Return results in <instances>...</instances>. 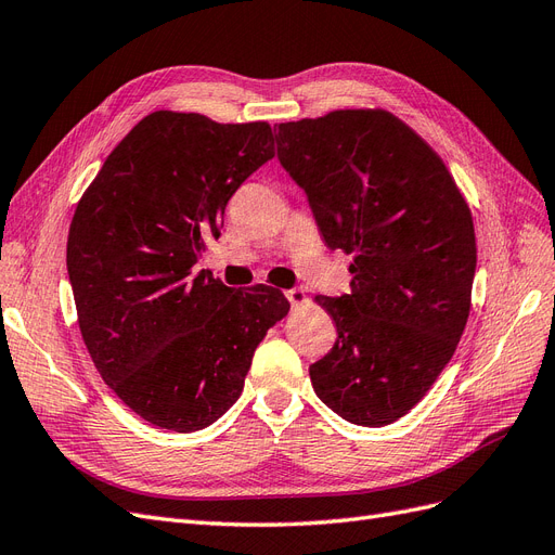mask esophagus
Masks as SVG:
<instances>
[{
  "instance_id": "34e87169",
  "label": "esophagus",
  "mask_w": 555,
  "mask_h": 555,
  "mask_svg": "<svg viewBox=\"0 0 555 555\" xmlns=\"http://www.w3.org/2000/svg\"><path fill=\"white\" fill-rule=\"evenodd\" d=\"M284 296L289 298V304H292L294 308H298V306H304V304H306V292L300 289V287H294V289H289V292H284Z\"/></svg>"
}]
</instances>
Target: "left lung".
<instances>
[{"label": "left lung", "mask_w": 555, "mask_h": 555, "mask_svg": "<svg viewBox=\"0 0 555 555\" xmlns=\"http://www.w3.org/2000/svg\"><path fill=\"white\" fill-rule=\"evenodd\" d=\"M275 141L324 243L354 255L351 294L314 298L338 338L310 365L312 389L349 424H393L428 393L467 324L473 215L440 155L389 111L282 122Z\"/></svg>", "instance_id": "8db88e82"}]
</instances>
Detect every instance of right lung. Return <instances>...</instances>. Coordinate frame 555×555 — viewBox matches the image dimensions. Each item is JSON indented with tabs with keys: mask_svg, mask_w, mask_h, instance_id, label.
Wrapping results in <instances>:
<instances>
[{
	"mask_svg": "<svg viewBox=\"0 0 555 555\" xmlns=\"http://www.w3.org/2000/svg\"><path fill=\"white\" fill-rule=\"evenodd\" d=\"M275 157L268 122L145 115L78 201L66 271L99 375L153 426L192 433L238 400L255 349L289 312L280 289L194 273L224 208Z\"/></svg>",
	"mask_w": 555,
	"mask_h": 555,
	"instance_id": "obj_1",
	"label": "right lung"
}]
</instances>
